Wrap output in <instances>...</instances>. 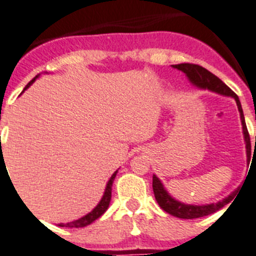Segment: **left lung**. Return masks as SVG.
<instances>
[{
    "label": "left lung",
    "instance_id": "8db88e82",
    "mask_svg": "<svg viewBox=\"0 0 256 256\" xmlns=\"http://www.w3.org/2000/svg\"><path fill=\"white\" fill-rule=\"evenodd\" d=\"M172 67L179 71L184 72L186 74V77L189 78V81L193 84L194 86L199 88H207V90L213 91V92H217L220 95L224 96H231L234 98L238 104V112H240V118H241V124H242V132H244V138H245L246 144V154H248V160H250V154H252V144H250V136L248 132V128H246L245 118H244L242 108H241V102L238 100V96L236 95L226 84L221 81L217 76L210 72L208 70H206L204 67L198 64H193V63H180V64H172ZM256 142V138H255ZM152 188H154V198H156L157 203L162 208L165 212L170 213L171 216L178 217V218H184V220H193V218H199V217H204V216L212 214V213L217 212L221 208H224V206L231 203V200L236 196L238 189L235 192H232L228 196H226L222 200L217 202V203H210V204H203V206H196V204H185L182 202L174 199L170 194L166 192V189L164 188L162 182L156 175H154V179H152Z\"/></svg>",
    "mask_w": 256,
    "mask_h": 256
}]
</instances>
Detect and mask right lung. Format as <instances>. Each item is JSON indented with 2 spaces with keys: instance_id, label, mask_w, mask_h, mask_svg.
<instances>
[{
  "instance_id": "obj_1",
  "label": "right lung",
  "mask_w": 256,
  "mask_h": 256,
  "mask_svg": "<svg viewBox=\"0 0 256 256\" xmlns=\"http://www.w3.org/2000/svg\"><path fill=\"white\" fill-rule=\"evenodd\" d=\"M39 76V74H38ZM38 76H35L34 78L32 80V81L28 84L26 86H25V90H26L28 88H29L30 85H32V82L35 81V78H38ZM116 172H118V170L114 172V174L112 175V178L109 179V182H108L106 184V188H105V192H104V196H102V200L99 202V204L96 206L95 208H94L92 210H91L90 213H88L86 216H84V217H81V218L76 220V221H72V222H67V224H60L58 226L60 227H70V228H78V227H85L88 226V224H92L95 220H98L99 217H102V214L105 213V210H108V207H109V203H110V199H112V182H114V179H116Z\"/></svg>"
}]
</instances>
